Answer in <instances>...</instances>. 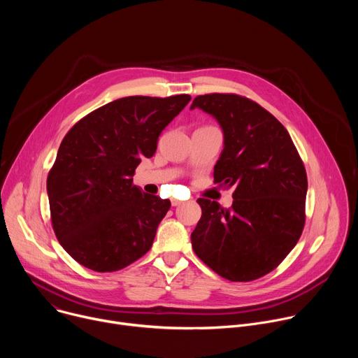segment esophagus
I'll return each instance as SVG.
<instances>
[{
  "label": "esophagus",
  "mask_w": 358,
  "mask_h": 358,
  "mask_svg": "<svg viewBox=\"0 0 358 358\" xmlns=\"http://www.w3.org/2000/svg\"><path fill=\"white\" fill-rule=\"evenodd\" d=\"M171 203H173V207H177V206H181L182 203V201H180V199H171Z\"/></svg>",
  "instance_id": "obj_1"
}]
</instances>
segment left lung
I'll return each instance as SVG.
<instances>
[{
	"instance_id": "1",
	"label": "left lung",
	"mask_w": 358,
	"mask_h": 358,
	"mask_svg": "<svg viewBox=\"0 0 358 358\" xmlns=\"http://www.w3.org/2000/svg\"><path fill=\"white\" fill-rule=\"evenodd\" d=\"M213 115L225 145L214 182L234 187V203L198 198L202 208L191 242L196 257L231 282L276 269L297 243L306 221L308 176L285 126L257 101L235 93L199 94L191 109Z\"/></svg>"
}]
</instances>
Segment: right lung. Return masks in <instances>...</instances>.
I'll return each mask as SVG.
<instances>
[{"label": "right lung", "instance_id": "right-lung-1", "mask_svg": "<svg viewBox=\"0 0 358 358\" xmlns=\"http://www.w3.org/2000/svg\"><path fill=\"white\" fill-rule=\"evenodd\" d=\"M189 100L122 97L66 133L46 189L54 232L78 264L116 272L150 250L171 202L141 192L133 176L143 157L155 156L159 136Z\"/></svg>", "mask_w": 358, "mask_h": 358}]
</instances>
